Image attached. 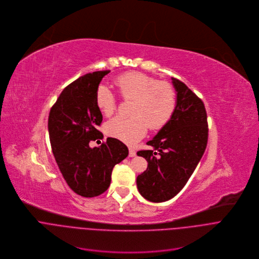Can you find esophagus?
Here are the masks:
<instances>
[{"instance_id": "obj_1", "label": "esophagus", "mask_w": 259, "mask_h": 259, "mask_svg": "<svg viewBox=\"0 0 259 259\" xmlns=\"http://www.w3.org/2000/svg\"><path fill=\"white\" fill-rule=\"evenodd\" d=\"M128 151H130V154H128L130 157H135L136 155H137V152H136V150L134 148H130Z\"/></svg>"}]
</instances>
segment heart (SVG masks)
I'll return each instance as SVG.
<instances>
[{"instance_id": "b5f03b06", "label": "heart", "mask_w": 259, "mask_h": 259, "mask_svg": "<svg viewBox=\"0 0 259 259\" xmlns=\"http://www.w3.org/2000/svg\"><path fill=\"white\" fill-rule=\"evenodd\" d=\"M119 95L134 99L131 117L117 116L107 122L106 134L128 145L139 142L147 133L162 128L171 118L177 106V95L171 84L158 81L139 71L125 72L114 79ZM96 105L105 116L116 110V98L105 85L96 91Z\"/></svg>"}]
</instances>
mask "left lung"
Masks as SVG:
<instances>
[{"mask_svg": "<svg viewBox=\"0 0 259 259\" xmlns=\"http://www.w3.org/2000/svg\"><path fill=\"white\" fill-rule=\"evenodd\" d=\"M177 106L170 120L137 154L148 162L138 176L140 194L151 202L174 198L187 184L207 146V114L202 100L184 82L171 77Z\"/></svg>", "mask_w": 259, "mask_h": 259, "instance_id": "obj_1", "label": "left lung"}]
</instances>
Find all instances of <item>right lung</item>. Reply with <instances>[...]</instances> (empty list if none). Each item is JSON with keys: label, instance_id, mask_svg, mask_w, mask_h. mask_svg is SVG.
<instances>
[{"label": "right lung", "instance_id": "add662e5", "mask_svg": "<svg viewBox=\"0 0 259 259\" xmlns=\"http://www.w3.org/2000/svg\"><path fill=\"white\" fill-rule=\"evenodd\" d=\"M109 72L87 73L71 82L49 114L50 142L58 167L70 189L87 198L109 188L114 165L128 155L127 147L114 138L99 147H90V142L103 139L98 131L103 116L95 96L102 78Z\"/></svg>", "mask_w": 259, "mask_h": 259}]
</instances>
